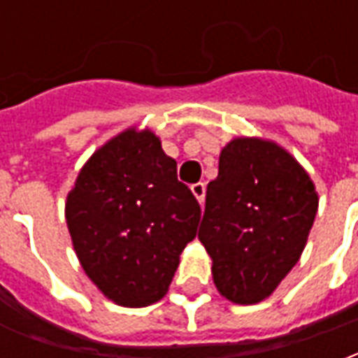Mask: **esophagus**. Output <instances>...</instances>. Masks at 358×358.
I'll return each mask as SVG.
<instances>
[{"mask_svg":"<svg viewBox=\"0 0 358 358\" xmlns=\"http://www.w3.org/2000/svg\"><path fill=\"white\" fill-rule=\"evenodd\" d=\"M192 194H194L195 197H197V201L203 205V201H205V184H203V182L194 184V186H192Z\"/></svg>","mask_w":358,"mask_h":358,"instance_id":"1","label":"esophagus"}]
</instances>
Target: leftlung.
<instances>
[{
  "mask_svg": "<svg viewBox=\"0 0 358 358\" xmlns=\"http://www.w3.org/2000/svg\"><path fill=\"white\" fill-rule=\"evenodd\" d=\"M316 209L313 180L284 148L263 138L230 141L197 234L220 295L238 305L272 295L299 261Z\"/></svg>",
  "mask_w": 358,
  "mask_h": 358,
  "instance_id": "8db88e82",
  "label": "left lung"
}]
</instances>
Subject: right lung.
<instances>
[{"mask_svg":"<svg viewBox=\"0 0 358 358\" xmlns=\"http://www.w3.org/2000/svg\"><path fill=\"white\" fill-rule=\"evenodd\" d=\"M65 217L82 268L120 307L163 299L201 207L151 130L128 128L90 157L66 195Z\"/></svg>","mask_w":358,"mask_h":358,"instance_id":"1","label":"right lung"}]
</instances>
